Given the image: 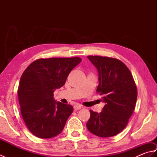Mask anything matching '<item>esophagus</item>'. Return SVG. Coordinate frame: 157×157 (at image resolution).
<instances>
[{
    "label": "esophagus",
    "instance_id": "34e87169",
    "mask_svg": "<svg viewBox=\"0 0 157 157\" xmlns=\"http://www.w3.org/2000/svg\"><path fill=\"white\" fill-rule=\"evenodd\" d=\"M73 108H74V109L75 110V111H77V110L81 109L82 105H79V104H77V105H75L74 106H73Z\"/></svg>",
    "mask_w": 157,
    "mask_h": 157
}]
</instances>
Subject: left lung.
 Listing matches in <instances>:
<instances>
[{
  "mask_svg": "<svg viewBox=\"0 0 157 157\" xmlns=\"http://www.w3.org/2000/svg\"><path fill=\"white\" fill-rule=\"evenodd\" d=\"M88 59L97 69L96 92L105 105L100 113L90 111L86 127L99 137H111L128 124L135 109L137 88L131 72L121 61L101 56H88Z\"/></svg>",
  "mask_w": 157,
  "mask_h": 157,
  "instance_id": "left-lung-1",
  "label": "left lung"
}]
</instances>
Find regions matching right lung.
I'll list each match as a JSON object with an SVG mask.
<instances>
[{
    "mask_svg": "<svg viewBox=\"0 0 157 157\" xmlns=\"http://www.w3.org/2000/svg\"><path fill=\"white\" fill-rule=\"evenodd\" d=\"M81 61L79 57L40 59L23 73L17 91L21 113L36 137L51 138L63 131L73 109L56 101L53 92L64 86L69 73Z\"/></svg>",
    "mask_w": 157,
    "mask_h": 157,
    "instance_id": "1",
    "label": "right lung"
}]
</instances>
